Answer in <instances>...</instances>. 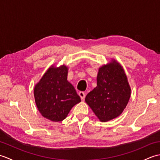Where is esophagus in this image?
<instances>
[{
    "instance_id": "obj_1",
    "label": "esophagus",
    "mask_w": 160,
    "mask_h": 160,
    "mask_svg": "<svg viewBox=\"0 0 160 160\" xmlns=\"http://www.w3.org/2000/svg\"><path fill=\"white\" fill-rule=\"evenodd\" d=\"M79 96H80V97L81 98V100H84V98H85V93L84 92H83V91H80V92H79Z\"/></svg>"
}]
</instances>
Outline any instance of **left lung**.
<instances>
[{
	"label": "left lung",
	"instance_id": "8db88e82",
	"mask_svg": "<svg viewBox=\"0 0 160 160\" xmlns=\"http://www.w3.org/2000/svg\"><path fill=\"white\" fill-rule=\"evenodd\" d=\"M131 96V88L124 69L113 60L99 69L97 87L88 93L85 102L102 122L119 116Z\"/></svg>",
	"mask_w": 160,
	"mask_h": 160
}]
</instances>
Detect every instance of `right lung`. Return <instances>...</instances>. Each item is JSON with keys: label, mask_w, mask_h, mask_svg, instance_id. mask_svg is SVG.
<instances>
[{"label": "right lung", "mask_w": 160, "mask_h": 160, "mask_svg": "<svg viewBox=\"0 0 160 160\" xmlns=\"http://www.w3.org/2000/svg\"><path fill=\"white\" fill-rule=\"evenodd\" d=\"M67 67H50L34 88L40 113L53 122L62 121L81 101L72 84L67 81Z\"/></svg>", "instance_id": "1"}]
</instances>
